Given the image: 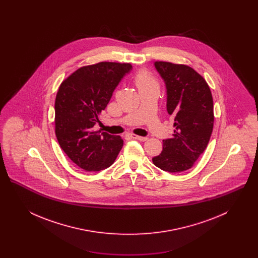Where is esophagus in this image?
<instances>
[{"label": "esophagus", "mask_w": 258, "mask_h": 258, "mask_svg": "<svg viewBox=\"0 0 258 258\" xmlns=\"http://www.w3.org/2000/svg\"><path fill=\"white\" fill-rule=\"evenodd\" d=\"M131 137L132 138H134V139H136V140H139V141H146L148 140V137H143V136H139V135H131Z\"/></svg>", "instance_id": "1"}]
</instances>
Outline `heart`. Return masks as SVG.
I'll list each match as a JSON object with an SVG mask.
<instances>
[{"label":"heart","instance_id":"heart-1","mask_svg":"<svg viewBox=\"0 0 258 258\" xmlns=\"http://www.w3.org/2000/svg\"><path fill=\"white\" fill-rule=\"evenodd\" d=\"M135 85L139 89L143 88H150V87H157L158 88V82L155 79V77L148 72H140L135 76Z\"/></svg>","mask_w":258,"mask_h":258}]
</instances>
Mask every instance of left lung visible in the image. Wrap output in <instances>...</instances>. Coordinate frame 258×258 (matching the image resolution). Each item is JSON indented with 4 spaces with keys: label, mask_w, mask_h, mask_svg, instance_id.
Here are the masks:
<instances>
[{
    "label": "left lung",
    "mask_w": 258,
    "mask_h": 258,
    "mask_svg": "<svg viewBox=\"0 0 258 258\" xmlns=\"http://www.w3.org/2000/svg\"><path fill=\"white\" fill-rule=\"evenodd\" d=\"M155 67L166 85V107L175 130L171 138L162 140L161 153L152 160L161 170L184 171L208 145L214 126L212 93L206 80L188 66L156 61Z\"/></svg>",
    "instance_id": "8db88e82"
}]
</instances>
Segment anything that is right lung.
<instances>
[{"label":"right lung","instance_id":"obj_1","mask_svg":"<svg viewBox=\"0 0 258 258\" xmlns=\"http://www.w3.org/2000/svg\"><path fill=\"white\" fill-rule=\"evenodd\" d=\"M128 62L100 61L81 67L67 77L55 99V134L61 150L85 171H100L123 147L117 135L95 131L115 88L132 70Z\"/></svg>","mask_w":258,"mask_h":258}]
</instances>
